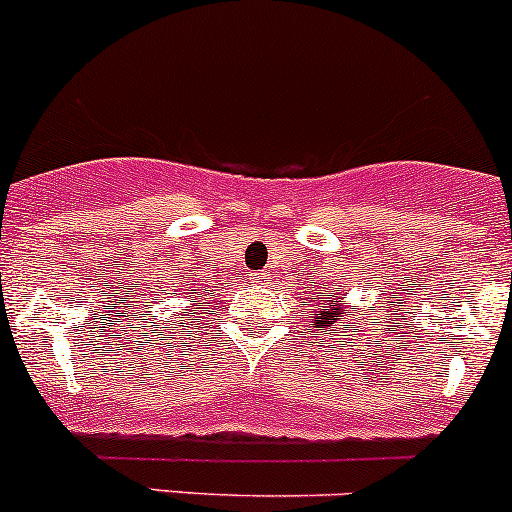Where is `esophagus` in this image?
I'll list each match as a JSON object with an SVG mask.
<instances>
[{
  "label": "esophagus",
  "mask_w": 512,
  "mask_h": 512,
  "mask_svg": "<svg viewBox=\"0 0 512 512\" xmlns=\"http://www.w3.org/2000/svg\"><path fill=\"white\" fill-rule=\"evenodd\" d=\"M251 281L253 284H266V281H269V274H264V271H256V274H251Z\"/></svg>",
  "instance_id": "esophagus-1"
}]
</instances>
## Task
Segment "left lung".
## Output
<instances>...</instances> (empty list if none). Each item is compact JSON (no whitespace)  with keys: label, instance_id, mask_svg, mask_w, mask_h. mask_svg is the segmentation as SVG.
Instances as JSON below:
<instances>
[{"label":"left lung","instance_id":"8db88e82","mask_svg":"<svg viewBox=\"0 0 512 512\" xmlns=\"http://www.w3.org/2000/svg\"><path fill=\"white\" fill-rule=\"evenodd\" d=\"M349 314V309L344 304H329L326 306V309H321V311H316L314 316H311V319H314V324L316 326H332L334 321H339V324H342V319H339V316H347Z\"/></svg>","mask_w":512,"mask_h":512}]
</instances>
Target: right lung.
<instances>
[{
	"instance_id": "1",
	"label": "right lung",
	"mask_w": 512,
	"mask_h": 512,
	"mask_svg": "<svg viewBox=\"0 0 512 512\" xmlns=\"http://www.w3.org/2000/svg\"><path fill=\"white\" fill-rule=\"evenodd\" d=\"M188 294H191V299H193V296L198 294V289H191V291H188Z\"/></svg>"
}]
</instances>
